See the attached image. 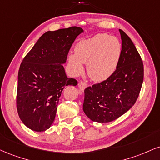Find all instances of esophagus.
<instances>
[{"label":"esophagus","mask_w":160,"mask_h":160,"mask_svg":"<svg viewBox=\"0 0 160 160\" xmlns=\"http://www.w3.org/2000/svg\"><path fill=\"white\" fill-rule=\"evenodd\" d=\"M78 86L81 91H84V89H85V88H86V86H87V84H86V82H85L80 81V82H79Z\"/></svg>","instance_id":"obj_1"}]
</instances>
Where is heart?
<instances>
[{"mask_svg": "<svg viewBox=\"0 0 160 160\" xmlns=\"http://www.w3.org/2000/svg\"><path fill=\"white\" fill-rule=\"evenodd\" d=\"M122 54V44L118 38L99 33L82 40L77 45L75 54L68 57L69 65L75 74L83 71L82 63H87L89 78L97 82L108 79L118 66Z\"/></svg>", "mask_w": 160, "mask_h": 160, "instance_id": "obj_1", "label": "heart"}]
</instances>
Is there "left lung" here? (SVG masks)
Segmentation results:
<instances>
[{
	"instance_id": "left-lung-1",
	"label": "left lung",
	"mask_w": 160,
	"mask_h": 160,
	"mask_svg": "<svg viewBox=\"0 0 160 160\" xmlns=\"http://www.w3.org/2000/svg\"><path fill=\"white\" fill-rule=\"evenodd\" d=\"M119 32L122 54L116 70L106 80L84 90L82 109L93 122H110L127 112L136 103L143 82L141 57L130 37Z\"/></svg>"
}]
</instances>
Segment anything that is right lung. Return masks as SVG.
Here are the masks:
<instances>
[{"label":"right lung","instance_id":"right-lung-1","mask_svg":"<svg viewBox=\"0 0 160 160\" xmlns=\"http://www.w3.org/2000/svg\"><path fill=\"white\" fill-rule=\"evenodd\" d=\"M81 32L83 30L79 27L46 32L21 63L17 110L22 122L30 130L43 132L51 128L63 88L78 84L75 79L67 78L62 64Z\"/></svg>","mask_w":160,"mask_h":160}]
</instances>
